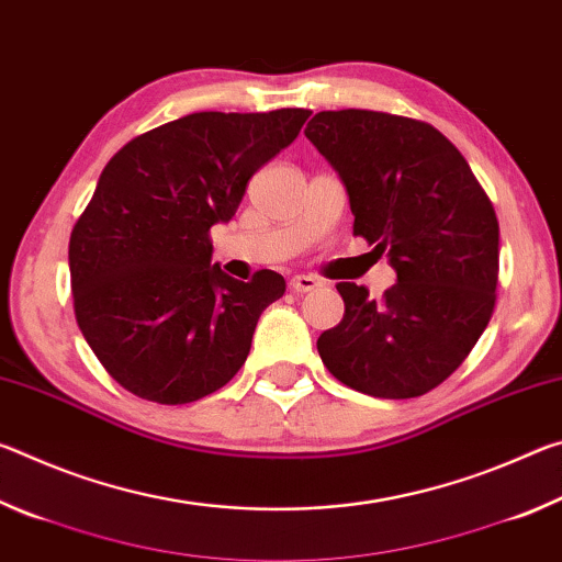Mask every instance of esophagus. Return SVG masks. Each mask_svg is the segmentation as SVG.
Instances as JSON below:
<instances>
[{"instance_id": "obj_1", "label": "esophagus", "mask_w": 562, "mask_h": 562, "mask_svg": "<svg viewBox=\"0 0 562 562\" xmlns=\"http://www.w3.org/2000/svg\"><path fill=\"white\" fill-rule=\"evenodd\" d=\"M290 288L294 292H315L317 288H322V280L315 278V274H294V278L290 280Z\"/></svg>"}]
</instances>
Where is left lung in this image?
Listing matches in <instances>:
<instances>
[{"label": "left lung", "instance_id": "left-lung-1", "mask_svg": "<svg viewBox=\"0 0 562 562\" xmlns=\"http://www.w3.org/2000/svg\"><path fill=\"white\" fill-rule=\"evenodd\" d=\"M312 140L347 188L355 235L386 252L384 297L339 282L345 317L317 351L341 384L379 398L431 392L459 369L496 304L498 221L441 131L382 111H319Z\"/></svg>", "mask_w": 562, "mask_h": 562}]
</instances>
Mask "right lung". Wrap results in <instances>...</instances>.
Returning a JSON list of instances; mask_svg holds the SVG:
<instances>
[{
	"label": "right lung",
	"mask_w": 562,
	"mask_h": 562,
	"mask_svg": "<svg viewBox=\"0 0 562 562\" xmlns=\"http://www.w3.org/2000/svg\"><path fill=\"white\" fill-rule=\"evenodd\" d=\"M307 119V109L190 113L128 140L103 168L69 240L74 312L131 394L190 404L245 364L284 278L225 274L211 265V227L231 221L247 180Z\"/></svg>",
	"instance_id": "add662e5"
}]
</instances>
